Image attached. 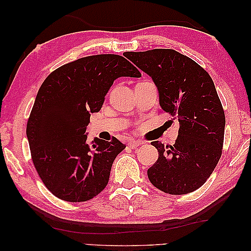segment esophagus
Masks as SVG:
<instances>
[{"label": "esophagus", "mask_w": 251, "mask_h": 251, "mask_svg": "<svg viewBox=\"0 0 251 251\" xmlns=\"http://www.w3.org/2000/svg\"><path fill=\"white\" fill-rule=\"evenodd\" d=\"M140 144H142V143H140L139 140H136V139H129L128 140V146L131 147V149H137V147H138Z\"/></svg>", "instance_id": "34e87169"}]
</instances>
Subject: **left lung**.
<instances>
[{"label":"left lung","instance_id":"left-lung-1","mask_svg":"<svg viewBox=\"0 0 251 251\" xmlns=\"http://www.w3.org/2000/svg\"><path fill=\"white\" fill-rule=\"evenodd\" d=\"M152 77L164 112L179 122L174 146L152 145L159 159L147 170L151 183L164 193H191L217 166L224 143L225 114L214 81L200 65L173 49L125 52Z\"/></svg>","mask_w":251,"mask_h":251}]
</instances>
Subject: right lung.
<instances>
[{"label":"right lung","mask_w":251,"mask_h":251,"mask_svg":"<svg viewBox=\"0 0 251 251\" xmlns=\"http://www.w3.org/2000/svg\"><path fill=\"white\" fill-rule=\"evenodd\" d=\"M139 71L119 54H96L53 71L39 89L27 122L34 167L53 195L84 202L106 187L112 164L125 144L95 138L87 143L91 113L100 111L118 77Z\"/></svg>","instance_id":"1"}]
</instances>
